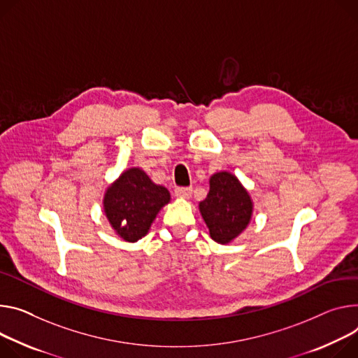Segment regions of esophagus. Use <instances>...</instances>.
I'll return each mask as SVG.
<instances>
[{
  "label": "esophagus",
  "instance_id": "obj_1",
  "mask_svg": "<svg viewBox=\"0 0 358 358\" xmlns=\"http://www.w3.org/2000/svg\"><path fill=\"white\" fill-rule=\"evenodd\" d=\"M174 194L178 199H189L192 194V188L191 187H177L174 189Z\"/></svg>",
  "mask_w": 358,
  "mask_h": 358
}]
</instances>
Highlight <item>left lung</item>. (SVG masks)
<instances>
[{"mask_svg": "<svg viewBox=\"0 0 358 358\" xmlns=\"http://www.w3.org/2000/svg\"><path fill=\"white\" fill-rule=\"evenodd\" d=\"M200 213L210 237L227 244L245 230L252 214V201L236 176L221 171L210 178V191L200 203Z\"/></svg>", "mask_w": 358, "mask_h": 358, "instance_id": "obj_1", "label": "left lung"}]
</instances>
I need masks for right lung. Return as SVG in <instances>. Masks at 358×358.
Segmentation results:
<instances>
[{
    "label": "right lung",
    "instance_id": "add662e5",
    "mask_svg": "<svg viewBox=\"0 0 358 358\" xmlns=\"http://www.w3.org/2000/svg\"><path fill=\"white\" fill-rule=\"evenodd\" d=\"M170 203L166 187L154 184L140 169H129L104 196V211L115 233L128 243L143 238L158 211Z\"/></svg>",
    "mask_w": 358,
    "mask_h": 358
}]
</instances>
